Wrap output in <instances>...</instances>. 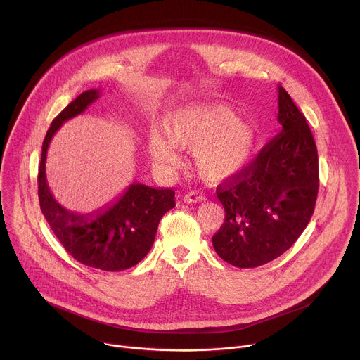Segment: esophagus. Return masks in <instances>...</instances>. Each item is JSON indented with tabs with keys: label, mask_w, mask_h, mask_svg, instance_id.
<instances>
[{
	"label": "esophagus",
	"mask_w": 360,
	"mask_h": 360,
	"mask_svg": "<svg viewBox=\"0 0 360 360\" xmlns=\"http://www.w3.org/2000/svg\"><path fill=\"white\" fill-rule=\"evenodd\" d=\"M202 200H205V195L199 191H191L184 195V202H188V203H196Z\"/></svg>",
	"instance_id": "obj_1"
}]
</instances>
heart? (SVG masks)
I'll return each instance as SVG.
<instances>
[{
	"label": "heart",
	"mask_w": 360,
	"mask_h": 360,
	"mask_svg": "<svg viewBox=\"0 0 360 360\" xmlns=\"http://www.w3.org/2000/svg\"><path fill=\"white\" fill-rule=\"evenodd\" d=\"M161 135L149 139V153L157 164H179L176 149L193 150L199 174L211 181L240 171L252 157L258 139L255 125L233 108L215 101H189L171 108L161 120Z\"/></svg>",
	"instance_id": "b5f03b06"
}]
</instances>
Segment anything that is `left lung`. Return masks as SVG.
Here are the masks:
<instances>
[{"label":"left lung","mask_w":360,"mask_h":360,"mask_svg":"<svg viewBox=\"0 0 360 360\" xmlns=\"http://www.w3.org/2000/svg\"><path fill=\"white\" fill-rule=\"evenodd\" d=\"M282 131L217 195L225 221L212 236L215 252L238 268L265 265L286 252L314 215L319 189L318 149L304 115L278 86Z\"/></svg>","instance_id":"left-lung-1"}]
</instances>
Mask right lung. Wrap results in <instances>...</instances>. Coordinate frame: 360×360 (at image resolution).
Instances as JSON below:
<instances>
[{"instance_id": "1", "label": "right lung", "mask_w": 360, "mask_h": 360, "mask_svg": "<svg viewBox=\"0 0 360 360\" xmlns=\"http://www.w3.org/2000/svg\"><path fill=\"white\" fill-rule=\"evenodd\" d=\"M98 98L99 89L82 92L51 124L42 142L38 198L46 222L74 259L95 269L120 272L145 258L161 218L175 207V192L131 184L115 202L86 215L71 212L54 199L45 176L48 145L65 121L82 114Z\"/></svg>"}]
</instances>
